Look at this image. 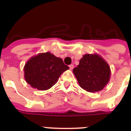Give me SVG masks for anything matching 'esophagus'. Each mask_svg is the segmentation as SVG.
<instances>
[{
	"label": "esophagus",
	"instance_id": "esophagus-1",
	"mask_svg": "<svg viewBox=\"0 0 131 131\" xmlns=\"http://www.w3.org/2000/svg\"><path fill=\"white\" fill-rule=\"evenodd\" d=\"M69 69H71V70H72V69H73V68H74V66L73 64H71V65H69Z\"/></svg>",
	"mask_w": 131,
	"mask_h": 131
}]
</instances>
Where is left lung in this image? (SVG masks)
<instances>
[{
  "instance_id": "8db88e82",
  "label": "left lung",
  "mask_w": 131,
  "mask_h": 131,
  "mask_svg": "<svg viewBox=\"0 0 131 131\" xmlns=\"http://www.w3.org/2000/svg\"><path fill=\"white\" fill-rule=\"evenodd\" d=\"M80 86L90 92L102 91L108 83L111 71L108 63L98 54H84L73 70Z\"/></svg>"
}]
</instances>
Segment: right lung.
Masks as SVG:
<instances>
[{
	"label": "right lung",
	"mask_w": 131,
	"mask_h": 131,
	"mask_svg": "<svg viewBox=\"0 0 131 131\" xmlns=\"http://www.w3.org/2000/svg\"><path fill=\"white\" fill-rule=\"evenodd\" d=\"M68 69L62 58L48 52L40 53L25 63L24 77L33 88L45 91L54 85L62 73Z\"/></svg>",
	"instance_id": "obj_1"
}]
</instances>
